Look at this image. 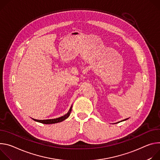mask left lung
Masks as SVG:
<instances>
[{
    "label": "left lung",
    "mask_w": 160,
    "mask_h": 160,
    "mask_svg": "<svg viewBox=\"0 0 160 160\" xmlns=\"http://www.w3.org/2000/svg\"><path fill=\"white\" fill-rule=\"evenodd\" d=\"M128 119V118H127V119H125L122 120V121H121H121H126V120H127ZM120 122V121H119V122H116V123H118V122Z\"/></svg>",
    "instance_id": "1"
}]
</instances>
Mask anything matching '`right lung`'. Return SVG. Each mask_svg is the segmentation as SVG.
Listing matches in <instances>:
<instances>
[{
    "label": "right lung",
    "instance_id": "right-lung-1",
    "mask_svg": "<svg viewBox=\"0 0 160 160\" xmlns=\"http://www.w3.org/2000/svg\"><path fill=\"white\" fill-rule=\"evenodd\" d=\"M72 105H71V107H70L69 111H68V112L66 114H65L64 116H63L62 117L58 118L51 119H44V120H39V119H35L32 118V119L34 120L35 121L41 122V123H43V124H55V123L60 122H62V121H64L65 119H66L70 116L71 111H72Z\"/></svg>",
    "mask_w": 160,
    "mask_h": 160
}]
</instances>
